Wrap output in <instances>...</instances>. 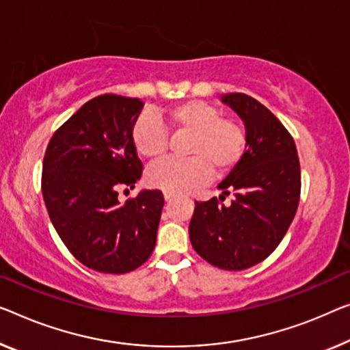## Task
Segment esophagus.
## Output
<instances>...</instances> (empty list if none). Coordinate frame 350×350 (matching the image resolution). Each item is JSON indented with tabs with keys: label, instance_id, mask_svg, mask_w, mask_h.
Returning <instances> with one entry per match:
<instances>
[{
	"label": "esophagus",
	"instance_id": "esophagus-1",
	"mask_svg": "<svg viewBox=\"0 0 350 350\" xmlns=\"http://www.w3.org/2000/svg\"><path fill=\"white\" fill-rule=\"evenodd\" d=\"M173 198H174V195H171V193H165V201L166 202H170L171 200H173Z\"/></svg>",
	"mask_w": 350,
	"mask_h": 350
}]
</instances>
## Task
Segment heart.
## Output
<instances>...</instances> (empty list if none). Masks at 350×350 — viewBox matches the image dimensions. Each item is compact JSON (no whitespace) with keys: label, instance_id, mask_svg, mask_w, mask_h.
I'll return each instance as SVG.
<instances>
[{"label":"heart","instance_id":"b5f03b06","mask_svg":"<svg viewBox=\"0 0 350 350\" xmlns=\"http://www.w3.org/2000/svg\"><path fill=\"white\" fill-rule=\"evenodd\" d=\"M187 137L182 161L166 160L146 173L152 189L171 195L185 193L211 177L228 176L247 150V130L232 118L220 116L211 103L185 100L152 116H142L132 127L133 150L146 161H159L168 150V133Z\"/></svg>","mask_w":350,"mask_h":350}]
</instances>
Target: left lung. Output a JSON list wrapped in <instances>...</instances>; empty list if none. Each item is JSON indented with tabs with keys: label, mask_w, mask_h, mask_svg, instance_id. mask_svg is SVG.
<instances>
[{
	"label": "left lung",
	"mask_w": 350,
	"mask_h": 350,
	"mask_svg": "<svg viewBox=\"0 0 350 350\" xmlns=\"http://www.w3.org/2000/svg\"><path fill=\"white\" fill-rule=\"evenodd\" d=\"M247 130L241 163L218 189L232 193L231 204L217 198L195 201L189 234L195 252L225 270L253 267L273 253L294 220L300 200V163L294 138L278 118L242 92L221 96Z\"/></svg>",
	"instance_id": "obj_1"
}]
</instances>
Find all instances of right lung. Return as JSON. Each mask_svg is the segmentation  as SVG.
Listing matches in <instances>:
<instances>
[{
  "instance_id": "1",
  "label": "right lung",
  "mask_w": 350,
  "mask_h": 350,
  "mask_svg": "<svg viewBox=\"0 0 350 350\" xmlns=\"http://www.w3.org/2000/svg\"><path fill=\"white\" fill-rule=\"evenodd\" d=\"M144 103L103 94L86 102L56 130L42 166V195L61 241L83 265L127 273L154 252L165 200L142 190L121 204L118 191L133 189L143 163L132 127Z\"/></svg>"
}]
</instances>
